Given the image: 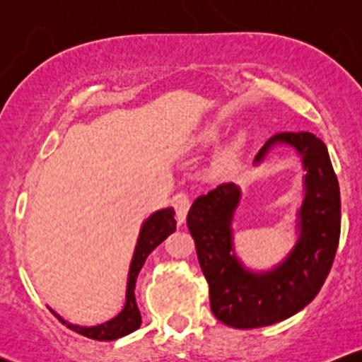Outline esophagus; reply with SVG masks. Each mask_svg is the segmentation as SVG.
<instances>
[{"instance_id": "esophagus-1", "label": "esophagus", "mask_w": 362, "mask_h": 362, "mask_svg": "<svg viewBox=\"0 0 362 362\" xmlns=\"http://www.w3.org/2000/svg\"><path fill=\"white\" fill-rule=\"evenodd\" d=\"M173 207H175V213H177V221L180 224L185 223L187 219V213H189V207H190V199L187 197V194H177L172 201Z\"/></svg>"}]
</instances>
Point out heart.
<instances>
[{
  "instance_id": "b5f03b06",
  "label": "heart",
  "mask_w": 362,
  "mask_h": 362,
  "mask_svg": "<svg viewBox=\"0 0 362 362\" xmlns=\"http://www.w3.org/2000/svg\"><path fill=\"white\" fill-rule=\"evenodd\" d=\"M224 134V126L218 120L207 122L192 136V146L194 148H209L218 143ZM245 146H247V138L243 132H238L226 146H223L216 153L213 161H211V170L216 175H224V173L231 172L236 165H238L240 158H242Z\"/></svg>"
}]
</instances>
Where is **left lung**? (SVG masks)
I'll return each instance as SVG.
<instances>
[{
	"label": "left lung",
	"instance_id": "1",
	"mask_svg": "<svg viewBox=\"0 0 362 362\" xmlns=\"http://www.w3.org/2000/svg\"><path fill=\"white\" fill-rule=\"evenodd\" d=\"M276 146L293 148L305 170L296 242L279 264L253 271L236 255L233 219L242 201L238 185L223 184L199 195L187 216L209 284L211 310L228 327H267L301 311L322 289L339 247L340 190L325 143L311 132H279L260 148L253 165L264 163Z\"/></svg>",
	"mask_w": 362,
	"mask_h": 362
}]
</instances>
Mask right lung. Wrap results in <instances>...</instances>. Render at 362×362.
<instances>
[{
  "instance_id": "add662e5",
  "label": "right lung",
  "mask_w": 362,
  "mask_h": 362,
  "mask_svg": "<svg viewBox=\"0 0 362 362\" xmlns=\"http://www.w3.org/2000/svg\"><path fill=\"white\" fill-rule=\"evenodd\" d=\"M175 211L173 207H165V209L155 211L153 214H149L141 224L138 242H136L134 253H132L131 265H129L127 272V286H126V303H124L122 310L115 315L114 318L107 320V322L98 323L93 327H85V325H74L69 323L68 320H64L59 313H56L52 308V315L56 317L62 325L71 328L76 334L85 335L88 339L95 340H115L120 337H126V335L132 334L134 330H138L141 327V313L138 308V303H136V279H138V274L141 267L146 262L148 255L155 248L167 238L168 235H172L177 230V221H175Z\"/></svg>"
}]
</instances>
